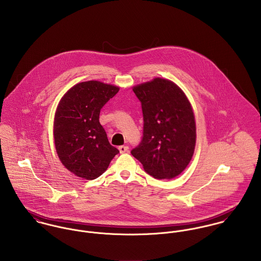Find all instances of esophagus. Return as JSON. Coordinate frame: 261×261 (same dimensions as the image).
Segmentation results:
<instances>
[{
  "mask_svg": "<svg viewBox=\"0 0 261 261\" xmlns=\"http://www.w3.org/2000/svg\"><path fill=\"white\" fill-rule=\"evenodd\" d=\"M119 151H120V153H124V152H127L128 151V147L127 146H120L119 148Z\"/></svg>",
  "mask_w": 261,
  "mask_h": 261,
  "instance_id": "obj_1",
  "label": "esophagus"
}]
</instances>
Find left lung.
<instances>
[{
    "mask_svg": "<svg viewBox=\"0 0 261 261\" xmlns=\"http://www.w3.org/2000/svg\"><path fill=\"white\" fill-rule=\"evenodd\" d=\"M142 103L143 138L132 154L155 179H173L189 165L196 144V124L185 93L174 82L155 78L134 87Z\"/></svg>",
    "mask_w": 261,
    "mask_h": 261,
    "instance_id": "left-lung-1",
    "label": "left lung"
}]
</instances>
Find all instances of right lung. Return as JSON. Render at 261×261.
<instances>
[{"instance_id":"1","label":"right lung","mask_w":261,"mask_h":261,"mask_svg":"<svg viewBox=\"0 0 261 261\" xmlns=\"http://www.w3.org/2000/svg\"><path fill=\"white\" fill-rule=\"evenodd\" d=\"M118 90L99 81L81 82L58 105L54 118L56 151L65 168L80 178H98L119 152L99 122L100 110Z\"/></svg>"}]
</instances>
